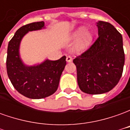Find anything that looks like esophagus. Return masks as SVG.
Returning a JSON list of instances; mask_svg holds the SVG:
<instances>
[{"label":"esophagus","mask_w":130,"mask_h":130,"mask_svg":"<svg viewBox=\"0 0 130 130\" xmlns=\"http://www.w3.org/2000/svg\"><path fill=\"white\" fill-rule=\"evenodd\" d=\"M66 61L68 62H70L72 61V58L71 56H67L66 58Z\"/></svg>","instance_id":"1"}]
</instances>
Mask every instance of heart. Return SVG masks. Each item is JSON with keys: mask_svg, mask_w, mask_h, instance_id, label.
<instances>
[{"mask_svg": "<svg viewBox=\"0 0 130 130\" xmlns=\"http://www.w3.org/2000/svg\"><path fill=\"white\" fill-rule=\"evenodd\" d=\"M78 38L74 44V48L77 53H82L87 50L93 42V32L89 29H86L84 26H80L72 33L71 36L72 40Z\"/></svg>", "mask_w": 130, "mask_h": 130, "instance_id": "1", "label": "heart"}]
</instances>
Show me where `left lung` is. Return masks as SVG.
<instances>
[{
    "label": "left lung",
    "mask_w": 130,
    "mask_h": 130,
    "mask_svg": "<svg viewBox=\"0 0 130 130\" xmlns=\"http://www.w3.org/2000/svg\"><path fill=\"white\" fill-rule=\"evenodd\" d=\"M97 26V40L73 60L79 88L90 95L112 90L120 79L125 64L122 35L108 22L99 21Z\"/></svg>",
    "instance_id": "1"
}]
</instances>
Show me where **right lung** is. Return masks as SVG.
<instances>
[{
	"instance_id": "1",
	"label": "right lung",
	"mask_w": 130,
	"mask_h": 130,
	"mask_svg": "<svg viewBox=\"0 0 130 130\" xmlns=\"http://www.w3.org/2000/svg\"><path fill=\"white\" fill-rule=\"evenodd\" d=\"M44 22L27 24L19 28L8 44L6 67L10 82L19 93L30 99H42L58 89L60 78L66 65L65 56L57 60L46 59L38 65H25L19 47L24 35L29 31L44 28Z\"/></svg>"
}]
</instances>
